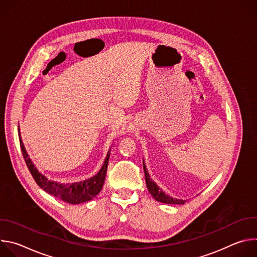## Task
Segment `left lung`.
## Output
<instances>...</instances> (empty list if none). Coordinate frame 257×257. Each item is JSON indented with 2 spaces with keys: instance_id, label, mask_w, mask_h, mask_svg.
<instances>
[{
  "instance_id": "8db88e82",
  "label": "left lung",
  "mask_w": 257,
  "mask_h": 257,
  "mask_svg": "<svg viewBox=\"0 0 257 257\" xmlns=\"http://www.w3.org/2000/svg\"><path fill=\"white\" fill-rule=\"evenodd\" d=\"M143 171H144V176H145V182H146V187H148L150 193L154 196L156 200L159 202L163 203H168V204H184L186 200H181V199H175L167 194H165L157 185L156 183L153 182V180L150 178V175L146 171V168L143 163Z\"/></svg>"
}]
</instances>
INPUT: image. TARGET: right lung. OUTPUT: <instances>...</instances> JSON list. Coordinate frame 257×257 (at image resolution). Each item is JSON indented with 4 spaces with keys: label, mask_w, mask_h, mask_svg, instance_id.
I'll use <instances>...</instances> for the list:
<instances>
[{
    "label": "right lung",
    "mask_w": 257,
    "mask_h": 257,
    "mask_svg": "<svg viewBox=\"0 0 257 257\" xmlns=\"http://www.w3.org/2000/svg\"><path fill=\"white\" fill-rule=\"evenodd\" d=\"M18 135H19L21 152H22L24 161L27 165V168L30 174L32 175L34 181L36 182V184H38L42 189H44L46 192L70 204H78L85 201H89L100 192L104 183V179H105L111 149L108 150L106 154V157L101 169L94 177L82 182L72 183V184H61V183H58V182L50 181L46 176H44L38 169H36V167L30 160L24 148L21 136H20V132H19V126H18Z\"/></svg>",
    "instance_id": "obj_1"
}]
</instances>
